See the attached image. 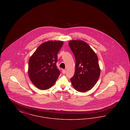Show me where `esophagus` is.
I'll list each match as a JSON object with an SVG mask.
<instances>
[{
  "label": "esophagus",
  "instance_id": "obj_1",
  "mask_svg": "<svg viewBox=\"0 0 130 130\" xmlns=\"http://www.w3.org/2000/svg\"><path fill=\"white\" fill-rule=\"evenodd\" d=\"M65 73H66V70H62V73L63 74H65Z\"/></svg>",
  "mask_w": 130,
  "mask_h": 130
}]
</instances>
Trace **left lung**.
I'll list each match as a JSON object with an SVG mask.
<instances>
[{
	"label": "left lung",
	"mask_w": 130,
	"mask_h": 130,
	"mask_svg": "<svg viewBox=\"0 0 130 130\" xmlns=\"http://www.w3.org/2000/svg\"><path fill=\"white\" fill-rule=\"evenodd\" d=\"M69 45L75 58V69L71 79L74 89L80 92L91 90L96 83L100 70L96 54L85 42L70 40Z\"/></svg>",
	"instance_id": "1"
}]
</instances>
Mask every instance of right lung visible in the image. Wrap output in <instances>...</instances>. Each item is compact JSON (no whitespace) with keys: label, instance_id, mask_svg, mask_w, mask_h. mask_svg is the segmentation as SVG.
<instances>
[{"label":"right lung","instance_id":"right-lung-1","mask_svg":"<svg viewBox=\"0 0 130 130\" xmlns=\"http://www.w3.org/2000/svg\"><path fill=\"white\" fill-rule=\"evenodd\" d=\"M63 45L62 41H48L41 44L29 61L28 74L33 84L45 90L56 83L60 71L57 67V55Z\"/></svg>","mask_w":130,"mask_h":130}]
</instances>
